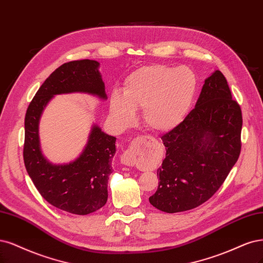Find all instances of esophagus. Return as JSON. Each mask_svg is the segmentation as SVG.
<instances>
[{
	"instance_id": "esophagus-1",
	"label": "esophagus",
	"mask_w": 263,
	"mask_h": 263,
	"mask_svg": "<svg viewBox=\"0 0 263 263\" xmlns=\"http://www.w3.org/2000/svg\"><path fill=\"white\" fill-rule=\"evenodd\" d=\"M153 141V139L149 136H140V137H137L133 141V146L129 147L125 151L124 155L121 158L122 163H124L125 165H133L135 162V156L136 153H138L139 149V144L140 146H143V144H149Z\"/></svg>"
}]
</instances>
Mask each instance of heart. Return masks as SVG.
Here are the masks:
<instances>
[{
    "instance_id": "1",
    "label": "heart",
    "mask_w": 263,
    "mask_h": 263,
    "mask_svg": "<svg viewBox=\"0 0 263 263\" xmlns=\"http://www.w3.org/2000/svg\"><path fill=\"white\" fill-rule=\"evenodd\" d=\"M197 77L187 67L153 65L133 73L125 83L124 97L114 93L111 113L121 125H128L135 108L142 110L144 124L164 133L183 121L193 103Z\"/></svg>"
}]
</instances>
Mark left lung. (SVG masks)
I'll return each mask as SVG.
<instances>
[{
	"label": "left lung",
	"instance_id": "obj_1",
	"mask_svg": "<svg viewBox=\"0 0 263 263\" xmlns=\"http://www.w3.org/2000/svg\"><path fill=\"white\" fill-rule=\"evenodd\" d=\"M242 115L220 70L206 78L195 108L162 136L166 157L150 203L166 212L201 205L219 190L241 150Z\"/></svg>",
	"mask_w": 263,
	"mask_h": 263
}]
</instances>
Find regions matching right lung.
Wrapping results in <instances>:
<instances>
[{
    "mask_svg": "<svg viewBox=\"0 0 263 263\" xmlns=\"http://www.w3.org/2000/svg\"><path fill=\"white\" fill-rule=\"evenodd\" d=\"M98 66L99 63L92 60L64 63L45 79L25 116L23 156L27 173L50 204L79 215L92 213L106 203L116 138L95 126L85 151L75 162L52 165L41 155L38 123L43 107L54 95L83 91L105 99L104 84Z\"/></svg>",
    "mask_w": 263,
    "mask_h": 263,
    "instance_id": "obj_1",
    "label": "right lung"
}]
</instances>
